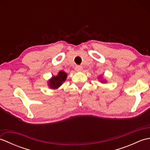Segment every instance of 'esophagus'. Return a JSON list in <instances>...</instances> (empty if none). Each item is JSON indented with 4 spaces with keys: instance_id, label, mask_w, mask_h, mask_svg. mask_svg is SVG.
<instances>
[{
    "instance_id": "34e87169",
    "label": "esophagus",
    "mask_w": 150,
    "mask_h": 150,
    "mask_svg": "<svg viewBox=\"0 0 150 150\" xmlns=\"http://www.w3.org/2000/svg\"><path fill=\"white\" fill-rule=\"evenodd\" d=\"M83 68H82V66H76L75 67V70L77 71H81Z\"/></svg>"
}]
</instances>
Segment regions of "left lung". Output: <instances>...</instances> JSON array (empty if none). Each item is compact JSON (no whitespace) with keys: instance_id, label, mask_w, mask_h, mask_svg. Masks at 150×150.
Returning <instances> with one entry per match:
<instances>
[{"instance_id":"1","label":"left lung","mask_w":150,"mask_h":150,"mask_svg":"<svg viewBox=\"0 0 150 150\" xmlns=\"http://www.w3.org/2000/svg\"><path fill=\"white\" fill-rule=\"evenodd\" d=\"M101 82H105L106 81H101Z\"/></svg>"}]
</instances>
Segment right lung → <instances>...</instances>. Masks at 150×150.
<instances>
[{
    "label": "right lung",
    "mask_w": 150,
    "mask_h": 150,
    "mask_svg": "<svg viewBox=\"0 0 150 150\" xmlns=\"http://www.w3.org/2000/svg\"><path fill=\"white\" fill-rule=\"evenodd\" d=\"M67 77V73L64 71H60L57 76H53L52 78L48 81V86L50 88L55 90L62 84L66 81Z\"/></svg>",
    "instance_id": "1"
}]
</instances>
